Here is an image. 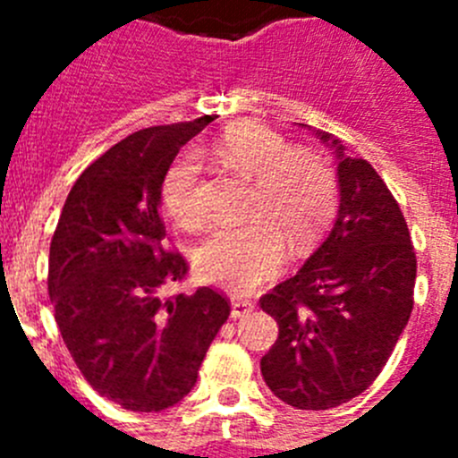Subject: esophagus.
<instances>
[{"label":"esophagus","instance_id":"1","mask_svg":"<svg viewBox=\"0 0 458 458\" xmlns=\"http://www.w3.org/2000/svg\"><path fill=\"white\" fill-rule=\"evenodd\" d=\"M254 310V301L250 298H242V295H232V317L233 318H241L245 314Z\"/></svg>","mask_w":458,"mask_h":458}]
</instances>
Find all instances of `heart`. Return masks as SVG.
I'll return each instance as SVG.
<instances>
[{"instance_id":"heart-1","label":"heart","mask_w":458,"mask_h":458,"mask_svg":"<svg viewBox=\"0 0 458 458\" xmlns=\"http://www.w3.org/2000/svg\"><path fill=\"white\" fill-rule=\"evenodd\" d=\"M226 167L252 181L245 217L222 226L197 250L204 279L236 293H250L284 268L293 252L310 250L337 210V179L326 157L291 148L279 132L259 123H236L210 144ZM201 165L192 151L181 153L163 181V204L183 229H199L206 210L199 197Z\"/></svg>"}]
</instances>
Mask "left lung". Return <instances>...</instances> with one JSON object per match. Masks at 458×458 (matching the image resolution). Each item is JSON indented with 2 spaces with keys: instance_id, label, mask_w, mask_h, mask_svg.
Here are the masks:
<instances>
[{
  "instance_id": "obj_1",
  "label": "left lung",
  "mask_w": 458,
  "mask_h": 458,
  "mask_svg": "<svg viewBox=\"0 0 458 458\" xmlns=\"http://www.w3.org/2000/svg\"><path fill=\"white\" fill-rule=\"evenodd\" d=\"M339 204L333 232L293 277L261 295L279 335L261 358L277 399L327 411L362 394L390 360L412 311L418 259L386 181L337 140Z\"/></svg>"
}]
</instances>
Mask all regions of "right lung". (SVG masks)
<instances>
[{
  "label": "right lung",
  "instance_id": "add662e5",
  "mask_svg": "<svg viewBox=\"0 0 458 458\" xmlns=\"http://www.w3.org/2000/svg\"><path fill=\"white\" fill-rule=\"evenodd\" d=\"M213 116L144 128L89 165L50 242L47 293L89 386L125 411L157 412L197 383L232 305L220 291L160 298L188 261L165 245L160 190L185 141Z\"/></svg>",
  "mask_w": 458,
  "mask_h": 458
}]
</instances>
